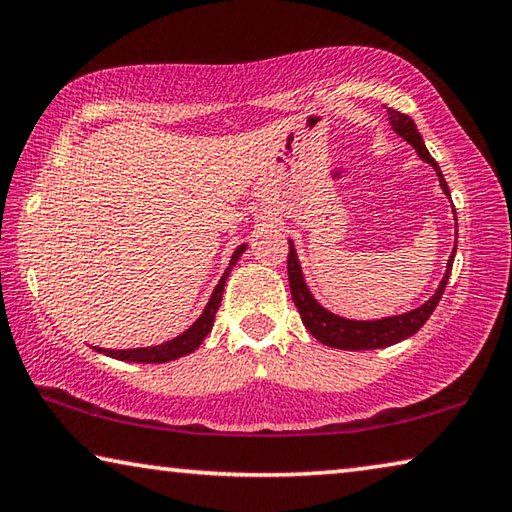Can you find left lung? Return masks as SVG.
<instances>
[{
  "instance_id": "8db88e82",
  "label": "left lung",
  "mask_w": 512,
  "mask_h": 512,
  "mask_svg": "<svg viewBox=\"0 0 512 512\" xmlns=\"http://www.w3.org/2000/svg\"><path fill=\"white\" fill-rule=\"evenodd\" d=\"M387 113H389V123H392L394 132L403 136V139L417 150L419 157L424 159L426 164H431L435 168L437 177H440L442 191L449 196V186H446L442 170H440V166H437V161L431 157V152L426 150L424 139L419 136L415 123H412V118L396 109H387ZM453 255H456V250H453ZM453 255L449 257L446 273L440 282V287H437V291H435V296L431 300H426V303L417 307V310L405 312L399 316H387V319H380V321H351V319H342V316L323 310V307L312 298L310 289H307L305 280H303V273H300V264H298L294 243L289 241L287 271H289L291 298H294V305L298 307L300 319H303L305 328L310 330L312 337L319 339L321 344L332 346V348H342V351H369V348H385V346H392L396 342H403V339L412 337L428 321V316L433 314V310L437 307V303H440V298L444 294L446 280H449V273L453 266Z\"/></svg>"
}]
</instances>
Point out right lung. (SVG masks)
Segmentation results:
<instances>
[{"instance_id": "obj_1", "label": "right lung", "mask_w": 512, "mask_h": 512, "mask_svg": "<svg viewBox=\"0 0 512 512\" xmlns=\"http://www.w3.org/2000/svg\"><path fill=\"white\" fill-rule=\"evenodd\" d=\"M243 250L246 246H239L234 250V255L230 259V266H227L223 278L218 280V285L214 289L212 298H209V303L205 307V312L200 314V319L193 323V326L182 332L180 337L170 339V342L161 344V346H150V348H127V351H109V348H97V351L109 355V358H116V360H125V362H170V360H177L182 358V355H189L196 351V348L202 344V339L209 335V330L214 326V319H216V312L218 307H221V300H223V287H225V280L227 275H230L232 266L237 264V259L241 257Z\"/></svg>"}]
</instances>
